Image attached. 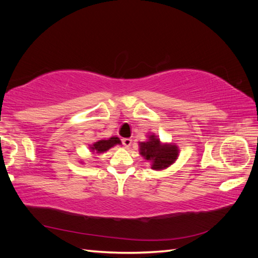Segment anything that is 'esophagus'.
<instances>
[{
    "label": "esophagus",
    "instance_id": "esophagus-1",
    "mask_svg": "<svg viewBox=\"0 0 258 258\" xmlns=\"http://www.w3.org/2000/svg\"><path fill=\"white\" fill-rule=\"evenodd\" d=\"M121 143H122V145L124 147H129L131 145V143H132V140L129 139V138H124V139L121 140Z\"/></svg>",
    "mask_w": 258,
    "mask_h": 258
}]
</instances>
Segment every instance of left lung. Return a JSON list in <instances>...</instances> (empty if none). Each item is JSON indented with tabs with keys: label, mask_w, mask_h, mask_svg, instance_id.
Returning <instances> with one entry per match:
<instances>
[{
	"label": "left lung",
	"mask_w": 258,
	"mask_h": 258,
	"mask_svg": "<svg viewBox=\"0 0 258 258\" xmlns=\"http://www.w3.org/2000/svg\"><path fill=\"white\" fill-rule=\"evenodd\" d=\"M140 153L146 160L153 162V169L161 170L175 161L178 150L175 145H161L158 139L151 136L150 141L140 144Z\"/></svg>",
	"instance_id": "1"
}]
</instances>
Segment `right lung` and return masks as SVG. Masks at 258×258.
Returning <instances> with one entry per match:
<instances>
[{
	"mask_svg": "<svg viewBox=\"0 0 258 258\" xmlns=\"http://www.w3.org/2000/svg\"><path fill=\"white\" fill-rule=\"evenodd\" d=\"M119 143H120V140L118 138L113 137L108 140H100V141L92 144L90 148L91 151H95L96 153H103V152H106L107 150H110L112 146Z\"/></svg>",
	"mask_w": 258,
	"mask_h": 258,
	"instance_id": "obj_1",
	"label": "right lung"
}]
</instances>
